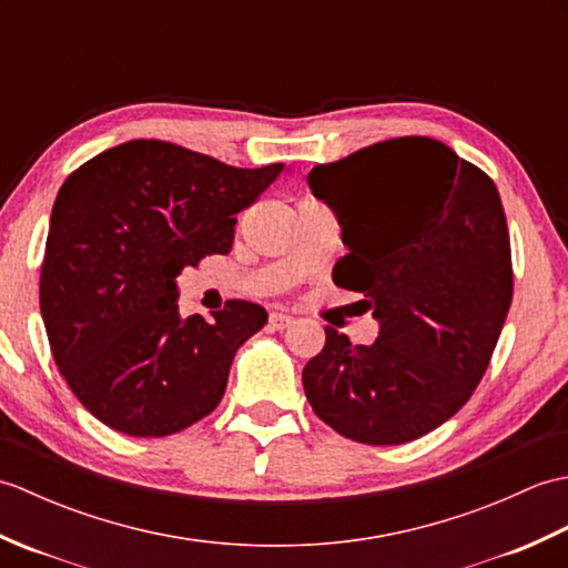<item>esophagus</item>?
<instances>
[{"mask_svg":"<svg viewBox=\"0 0 568 568\" xmlns=\"http://www.w3.org/2000/svg\"><path fill=\"white\" fill-rule=\"evenodd\" d=\"M268 324L273 329H287L293 324V317L283 315V312H273V315L268 317Z\"/></svg>","mask_w":568,"mask_h":568,"instance_id":"esophagus-1","label":"esophagus"}]
</instances>
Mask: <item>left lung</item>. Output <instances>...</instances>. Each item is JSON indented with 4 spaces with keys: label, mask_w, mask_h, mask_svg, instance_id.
Returning a JSON list of instances; mask_svg holds the SVG:
<instances>
[{
    "label": "left lung",
    "mask_w": 568,
    "mask_h": 568,
    "mask_svg": "<svg viewBox=\"0 0 568 568\" xmlns=\"http://www.w3.org/2000/svg\"><path fill=\"white\" fill-rule=\"evenodd\" d=\"M312 195L348 253L334 283L364 293L378 339L324 329L303 368L315 415L373 446L425 437L484 378L513 300L510 236L493 180L437 139L403 136L315 165Z\"/></svg>",
    "instance_id": "1"
}]
</instances>
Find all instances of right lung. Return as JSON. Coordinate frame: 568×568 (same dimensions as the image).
<instances>
[{"label":"right lung","mask_w":568,"mask_h":568,"mask_svg":"<svg viewBox=\"0 0 568 568\" xmlns=\"http://www.w3.org/2000/svg\"><path fill=\"white\" fill-rule=\"evenodd\" d=\"M283 168H234L136 139L82 163L58 190L41 315L58 371L106 427L168 437L220 405L239 346L268 312L229 300L212 320L183 317L175 277L229 253L234 214Z\"/></svg>","instance_id":"add662e5"}]
</instances>
